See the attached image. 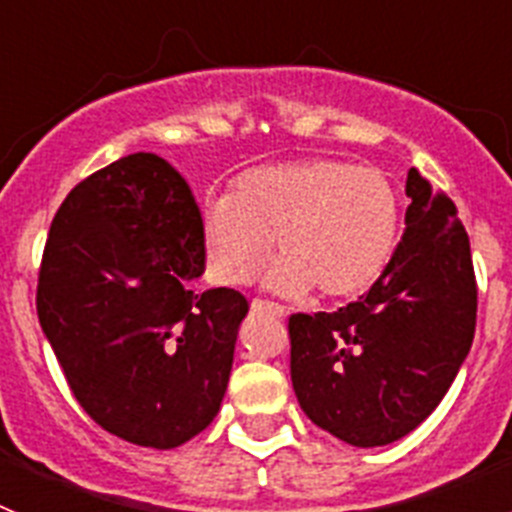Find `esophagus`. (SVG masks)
Here are the masks:
<instances>
[{
    "label": "esophagus",
    "mask_w": 512,
    "mask_h": 512,
    "mask_svg": "<svg viewBox=\"0 0 512 512\" xmlns=\"http://www.w3.org/2000/svg\"><path fill=\"white\" fill-rule=\"evenodd\" d=\"M251 312L253 315H274V318H284L287 310L277 302H269V300H253L251 302Z\"/></svg>",
    "instance_id": "obj_1"
}]
</instances>
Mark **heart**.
<instances>
[{
  "label": "heart",
  "mask_w": 512,
  "mask_h": 512,
  "mask_svg": "<svg viewBox=\"0 0 512 512\" xmlns=\"http://www.w3.org/2000/svg\"><path fill=\"white\" fill-rule=\"evenodd\" d=\"M400 220V194L379 169L325 156L256 166L228 197L202 205L207 277L220 287L253 282L274 241L279 261L266 279L274 292L351 300L390 264Z\"/></svg>",
  "instance_id": "b5f03b06"
}]
</instances>
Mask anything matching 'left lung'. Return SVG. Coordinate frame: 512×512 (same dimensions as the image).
Returning <instances> with one entry per match:
<instances>
[{"instance_id":"obj_1","label":"left lung","mask_w":512,"mask_h":512,"mask_svg":"<svg viewBox=\"0 0 512 512\" xmlns=\"http://www.w3.org/2000/svg\"><path fill=\"white\" fill-rule=\"evenodd\" d=\"M405 233L359 302L289 318L292 387L307 418L351 446L418 428L472 348L477 279L456 205L408 171Z\"/></svg>"}]
</instances>
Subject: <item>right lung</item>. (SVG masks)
Listing matches in <instances>:
<instances>
[{
  "instance_id": "add662e5",
  "label": "right lung",
  "mask_w": 512,
  "mask_h": 512,
  "mask_svg": "<svg viewBox=\"0 0 512 512\" xmlns=\"http://www.w3.org/2000/svg\"><path fill=\"white\" fill-rule=\"evenodd\" d=\"M200 207L156 153L94 171L61 202L38 274V320L76 402L112 436L176 449L228 390L248 300L194 292Z\"/></svg>"
}]
</instances>
